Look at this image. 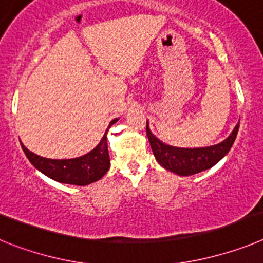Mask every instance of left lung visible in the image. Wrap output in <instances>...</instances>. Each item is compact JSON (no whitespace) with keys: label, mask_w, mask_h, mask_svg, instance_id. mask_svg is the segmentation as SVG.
<instances>
[{"label":"left lung","mask_w":263,"mask_h":263,"mask_svg":"<svg viewBox=\"0 0 263 263\" xmlns=\"http://www.w3.org/2000/svg\"><path fill=\"white\" fill-rule=\"evenodd\" d=\"M239 123L227 139L216 145L202 148H180L168 145L155 136L147 122V136L157 163L170 172L179 176H191L206 171L216 165L234 144Z\"/></svg>","instance_id":"8db88e82"}]
</instances>
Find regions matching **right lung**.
Segmentation results:
<instances>
[{
	"mask_svg": "<svg viewBox=\"0 0 263 263\" xmlns=\"http://www.w3.org/2000/svg\"><path fill=\"white\" fill-rule=\"evenodd\" d=\"M116 122L118 119H114L112 122L109 123L108 128ZM108 128L104 132L103 138L97 147L90 151L88 154L81 157H75V159H47V157L33 154L22 143L21 147L29 161L43 175L63 184L84 186L91 182L98 181L108 172L109 155L108 145H107Z\"/></svg>",
	"mask_w": 263,
	"mask_h": 263,
	"instance_id": "1",
	"label": "right lung"
}]
</instances>
